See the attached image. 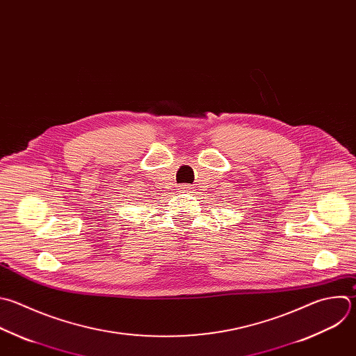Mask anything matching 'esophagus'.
Instances as JSON below:
<instances>
[{"label":"esophagus","mask_w":356,"mask_h":356,"mask_svg":"<svg viewBox=\"0 0 356 356\" xmlns=\"http://www.w3.org/2000/svg\"><path fill=\"white\" fill-rule=\"evenodd\" d=\"M190 188H191L190 184H181V186H179V190H180V191H188Z\"/></svg>","instance_id":"34e87169"}]
</instances>
